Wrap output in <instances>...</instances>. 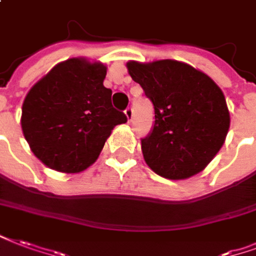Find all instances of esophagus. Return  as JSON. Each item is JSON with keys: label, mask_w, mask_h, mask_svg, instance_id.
Returning <instances> with one entry per match:
<instances>
[{"label": "esophagus", "mask_w": 256, "mask_h": 256, "mask_svg": "<svg viewBox=\"0 0 256 256\" xmlns=\"http://www.w3.org/2000/svg\"><path fill=\"white\" fill-rule=\"evenodd\" d=\"M124 114H126V118H128V122H132V119H133V115H134L133 108H132V107H128V108L124 110Z\"/></svg>", "instance_id": "1"}]
</instances>
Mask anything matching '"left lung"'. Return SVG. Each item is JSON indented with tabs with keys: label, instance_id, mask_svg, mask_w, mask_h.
Segmentation results:
<instances>
[{
	"label": "left lung",
	"instance_id": "obj_1",
	"mask_svg": "<svg viewBox=\"0 0 256 256\" xmlns=\"http://www.w3.org/2000/svg\"><path fill=\"white\" fill-rule=\"evenodd\" d=\"M126 66L154 107L152 132L141 140L148 166L174 180L202 171L228 134L222 90L209 76L179 60H130Z\"/></svg>",
	"mask_w": 256,
	"mask_h": 256
}]
</instances>
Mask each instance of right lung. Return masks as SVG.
Returning <instances> with one entry per match:
<instances>
[{"label": "right lung", "instance_id": "right-lung-1", "mask_svg": "<svg viewBox=\"0 0 256 256\" xmlns=\"http://www.w3.org/2000/svg\"><path fill=\"white\" fill-rule=\"evenodd\" d=\"M107 68L85 58L64 60L24 99L22 134L44 166L66 174L86 170L126 115L112 107L103 81Z\"/></svg>", "mask_w": 256, "mask_h": 256}]
</instances>
